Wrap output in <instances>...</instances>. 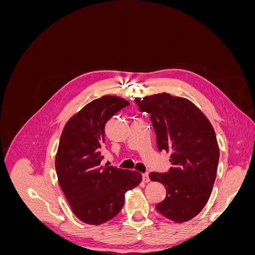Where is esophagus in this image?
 Returning <instances> with one entry per match:
<instances>
[{
  "instance_id": "obj_1",
  "label": "esophagus",
  "mask_w": 255,
  "mask_h": 255,
  "mask_svg": "<svg viewBox=\"0 0 255 255\" xmlns=\"http://www.w3.org/2000/svg\"><path fill=\"white\" fill-rule=\"evenodd\" d=\"M142 181H143L144 183L150 182V177H149V174H148V173H142Z\"/></svg>"
}]
</instances>
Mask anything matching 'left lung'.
Returning a JSON list of instances; mask_svg holds the SVG:
<instances>
[{
	"mask_svg": "<svg viewBox=\"0 0 255 255\" xmlns=\"http://www.w3.org/2000/svg\"><path fill=\"white\" fill-rule=\"evenodd\" d=\"M135 102L140 112L150 114L158 151L171 153L168 172L149 174L167 191L156 211L176 223L186 222L202 211L212 194L219 160L214 128L185 98L163 92L136 98Z\"/></svg>",
	"mask_w": 255,
	"mask_h": 255,
	"instance_id": "obj_1",
	"label": "left lung"
}]
</instances>
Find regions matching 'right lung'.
I'll use <instances>...</instances> for the list:
<instances>
[{
	"label": "right lung",
	"instance_id": "obj_1",
	"mask_svg": "<svg viewBox=\"0 0 255 255\" xmlns=\"http://www.w3.org/2000/svg\"><path fill=\"white\" fill-rule=\"evenodd\" d=\"M128 104L116 96L96 99L68 120L60 135L58 184L73 214L88 225H102L117 216L126 192L141 182L139 172L101 165L106 122Z\"/></svg>",
	"mask_w": 255,
	"mask_h": 255
}]
</instances>
